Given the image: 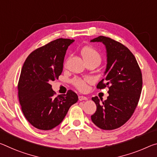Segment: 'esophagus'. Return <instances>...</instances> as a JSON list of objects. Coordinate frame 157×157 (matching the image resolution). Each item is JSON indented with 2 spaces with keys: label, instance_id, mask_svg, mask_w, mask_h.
Listing matches in <instances>:
<instances>
[{
  "label": "esophagus",
  "instance_id": "34e87169",
  "mask_svg": "<svg viewBox=\"0 0 157 157\" xmlns=\"http://www.w3.org/2000/svg\"><path fill=\"white\" fill-rule=\"evenodd\" d=\"M79 101H86V100H87V98H86V96H79Z\"/></svg>",
  "mask_w": 157,
  "mask_h": 157
}]
</instances>
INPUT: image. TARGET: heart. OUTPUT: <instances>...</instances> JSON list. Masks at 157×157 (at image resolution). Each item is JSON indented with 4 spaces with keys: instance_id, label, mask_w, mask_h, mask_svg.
<instances>
[{
    "instance_id": "obj_1",
    "label": "heart",
    "mask_w": 157,
    "mask_h": 157,
    "mask_svg": "<svg viewBox=\"0 0 157 157\" xmlns=\"http://www.w3.org/2000/svg\"><path fill=\"white\" fill-rule=\"evenodd\" d=\"M84 61H96L100 63L101 61V56L99 52L93 47H86L82 49L81 52ZM92 81V78L90 77H86L84 78H75L72 80L73 85L79 89V91H85L87 89V83L91 82Z\"/></svg>"
}]
</instances>
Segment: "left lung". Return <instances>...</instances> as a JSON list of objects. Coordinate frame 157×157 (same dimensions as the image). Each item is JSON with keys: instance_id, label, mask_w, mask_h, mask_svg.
<instances>
[{"instance_id": "8db88e82", "label": "left lung", "mask_w": 157, "mask_h": 157, "mask_svg": "<svg viewBox=\"0 0 157 157\" xmlns=\"http://www.w3.org/2000/svg\"><path fill=\"white\" fill-rule=\"evenodd\" d=\"M91 42H101L106 47L105 78L97 89H109L108 98L102 103L97 96L92 98L96 111L91 118L98 128L113 130L124 125L138 105L143 86L142 73L135 56L124 44L105 36Z\"/></svg>"}]
</instances>
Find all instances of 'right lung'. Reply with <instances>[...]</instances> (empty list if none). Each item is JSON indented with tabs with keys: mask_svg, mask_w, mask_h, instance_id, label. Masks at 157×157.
I'll return each mask as SVG.
<instances>
[{
	"mask_svg": "<svg viewBox=\"0 0 157 157\" xmlns=\"http://www.w3.org/2000/svg\"><path fill=\"white\" fill-rule=\"evenodd\" d=\"M74 40L59 38L31 52L22 67L18 82L21 110L29 122L40 130L60 124L72 105L78 100L74 91L54 97L52 81L62 73L64 56Z\"/></svg>",
	"mask_w": 157,
	"mask_h": 157,
	"instance_id": "right-lung-1",
	"label": "right lung"
}]
</instances>
